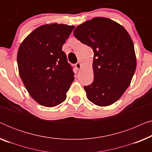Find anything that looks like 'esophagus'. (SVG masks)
I'll list each match as a JSON object with an SVG mask.
<instances>
[{
	"label": "esophagus",
	"mask_w": 152,
	"mask_h": 152,
	"mask_svg": "<svg viewBox=\"0 0 152 152\" xmlns=\"http://www.w3.org/2000/svg\"><path fill=\"white\" fill-rule=\"evenodd\" d=\"M75 67L77 68V69H78V70L81 69V68H82V64H81L80 62H77V63L75 64Z\"/></svg>",
	"instance_id": "34e87169"
}]
</instances>
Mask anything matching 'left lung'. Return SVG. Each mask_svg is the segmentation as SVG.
<instances>
[{
	"label": "left lung",
	"mask_w": 152,
	"mask_h": 152,
	"mask_svg": "<svg viewBox=\"0 0 152 152\" xmlns=\"http://www.w3.org/2000/svg\"><path fill=\"white\" fill-rule=\"evenodd\" d=\"M74 36L94 52V80L84 86L86 96L99 107L115 103L129 86L136 69V56L129 34L117 22L95 17L79 25Z\"/></svg>",
	"instance_id": "8db88e82"
}]
</instances>
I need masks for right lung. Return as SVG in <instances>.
Listing matches in <instances>:
<instances>
[{
	"label": "right lung",
	"mask_w": 152,
	"mask_h": 152,
	"mask_svg": "<svg viewBox=\"0 0 152 152\" xmlns=\"http://www.w3.org/2000/svg\"><path fill=\"white\" fill-rule=\"evenodd\" d=\"M74 28L63 23L45 24L20 43L17 53L19 75L39 104L53 107L66 98L75 77L62 46Z\"/></svg>",
	"instance_id": "obj_1"
}]
</instances>
